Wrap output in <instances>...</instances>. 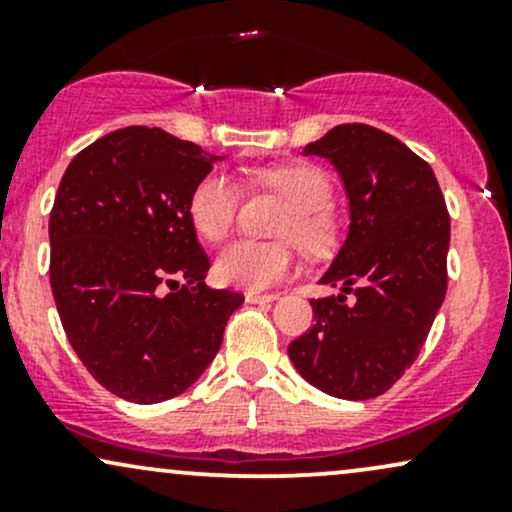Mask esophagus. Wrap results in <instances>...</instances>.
I'll list each match as a JSON object with an SVG mask.
<instances>
[{
    "mask_svg": "<svg viewBox=\"0 0 512 512\" xmlns=\"http://www.w3.org/2000/svg\"><path fill=\"white\" fill-rule=\"evenodd\" d=\"M276 298H279V293H257V291L245 293V301L248 303H272Z\"/></svg>",
    "mask_w": 512,
    "mask_h": 512,
    "instance_id": "34e87169",
    "label": "esophagus"
}]
</instances>
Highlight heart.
<instances>
[{
  "label": "heart",
  "instance_id": "b5f03b06",
  "mask_svg": "<svg viewBox=\"0 0 512 512\" xmlns=\"http://www.w3.org/2000/svg\"><path fill=\"white\" fill-rule=\"evenodd\" d=\"M252 178L291 204V214L279 228L281 238L296 240L308 255H322L332 248L337 221L330 211L332 180L325 170L313 163H284L255 170ZM238 204L236 182L223 173H209L192 190L187 211L199 236L221 240L236 221ZM293 264L291 245L236 240L216 260V276L228 286L262 291L284 281L293 272Z\"/></svg>",
  "mask_w": 512,
  "mask_h": 512
}]
</instances>
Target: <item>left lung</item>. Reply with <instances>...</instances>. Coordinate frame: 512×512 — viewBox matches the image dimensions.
<instances>
[{
	"mask_svg": "<svg viewBox=\"0 0 512 512\" xmlns=\"http://www.w3.org/2000/svg\"><path fill=\"white\" fill-rule=\"evenodd\" d=\"M330 158L349 197V233L313 298V320L289 344L298 373L339 399L390 390L419 356L448 291L450 216L424 158L370 125H339L305 146ZM351 292L355 301H345Z\"/></svg>",
	"mask_w": 512,
	"mask_h": 512,
	"instance_id": "8db88e82",
	"label": "left lung"
}]
</instances>
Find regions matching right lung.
<instances>
[{
	"label": "right lung",
	"mask_w": 512,
	"mask_h": 512,
	"mask_svg": "<svg viewBox=\"0 0 512 512\" xmlns=\"http://www.w3.org/2000/svg\"><path fill=\"white\" fill-rule=\"evenodd\" d=\"M221 156L163 129L125 127L64 170L50 214V286L69 344L113 395L185 392L243 296L204 284L192 190Z\"/></svg>",
	"instance_id": "add662e5"
}]
</instances>
